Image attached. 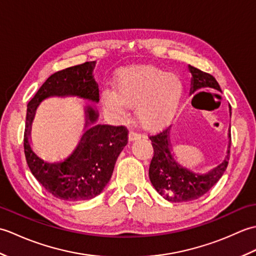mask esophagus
<instances>
[{"label": "esophagus", "instance_id": "34e87169", "mask_svg": "<svg viewBox=\"0 0 256 256\" xmlns=\"http://www.w3.org/2000/svg\"><path fill=\"white\" fill-rule=\"evenodd\" d=\"M140 134L134 132V131H130V133H128L130 142H133V140H140Z\"/></svg>", "mask_w": 256, "mask_h": 256}]
</instances>
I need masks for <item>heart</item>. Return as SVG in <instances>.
Returning <instances> with one entry per match:
<instances>
[{
    "label": "heart",
    "mask_w": 256,
    "mask_h": 256,
    "mask_svg": "<svg viewBox=\"0 0 256 256\" xmlns=\"http://www.w3.org/2000/svg\"><path fill=\"white\" fill-rule=\"evenodd\" d=\"M180 76L154 66H136L118 74L116 92L102 90V101L114 112L125 104L138 106L136 116L142 126L155 128L170 121L184 94Z\"/></svg>",
    "instance_id": "obj_1"
}]
</instances>
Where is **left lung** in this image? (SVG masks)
<instances>
[{
  "label": "left lung",
  "instance_id": "8db88e82",
  "mask_svg": "<svg viewBox=\"0 0 256 256\" xmlns=\"http://www.w3.org/2000/svg\"><path fill=\"white\" fill-rule=\"evenodd\" d=\"M189 70L192 74L190 94L204 89L221 92L218 81L214 76L201 72L190 64ZM170 128H168L150 136L154 148V156L148 172L150 182L157 192L172 202H186L198 199L208 192L224 175L229 162L230 144L228 146V155L220 165L206 174H196L178 164V162L174 158L170 152ZM229 138H231V130H229Z\"/></svg>",
  "mask_w": 256,
  "mask_h": 256
}]
</instances>
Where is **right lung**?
I'll return each instance as SVG.
<instances>
[{
  "instance_id": "obj_1",
  "label": "right lung",
  "mask_w": 256,
  "mask_h": 256,
  "mask_svg": "<svg viewBox=\"0 0 256 256\" xmlns=\"http://www.w3.org/2000/svg\"><path fill=\"white\" fill-rule=\"evenodd\" d=\"M94 62H86L52 74L27 104L24 152L32 175L54 197L67 201L89 200L102 192L110 182L114 165L128 144V128L94 124L99 113L86 106V132L68 158L47 162L30 144L32 122L40 103L50 96H76L99 102V86L92 76Z\"/></svg>"
}]
</instances>
